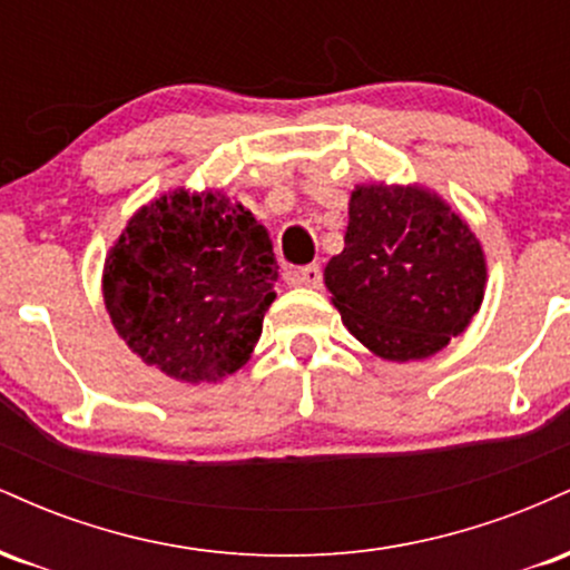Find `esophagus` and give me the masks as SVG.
I'll use <instances>...</instances> for the list:
<instances>
[{
  "mask_svg": "<svg viewBox=\"0 0 570 570\" xmlns=\"http://www.w3.org/2000/svg\"><path fill=\"white\" fill-rule=\"evenodd\" d=\"M286 284L292 286H307V289H318L322 286V267L318 265H305V267H289L284 273Z\"/></svg>",
  "mask_w": 570,
  "mask_h": 570,
  "instance_id": "1",
  "label": "esophagus"
}]
</instances>
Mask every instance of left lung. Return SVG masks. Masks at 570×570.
Masks as SVG:
<instances>
[{"mask_svg":"<svg viewBox=\"0 0 570 570\" xmlns=\"http://www.w3.org/2000/svg\"><path fill=\"white\" fill-rule=\"evenodd\" d=\"M343 324L385 362L440 353L480 311L488 263L448 200L421 185H356L345 248L324 267Z\"/></svg>","mask_w":570,"mask_h":570,"instance_id":"obj_1","label":"left lung"}]
</instances>
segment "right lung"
I'll return each instance as SVG.
<instances>
[{
    "label": "right lung",
    "mask_w": 570,
    "mask_h": 570,
    "mask_svg": "<svg viewBox=\"0 0 570 570\" xmlns=\"http://www.w3.org/2000/svg\"><path fill=\"white\" fill-rule=\"evenodd\" d=\"M271 235L222 189L149 200L109 248L101 292L117 335L179 383L238 372L276 299Z\"/></svg>",
    "instance_id": "obj_1"
}]
</instances>
